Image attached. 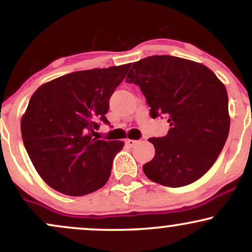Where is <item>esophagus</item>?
<instances>
[{
    "instance_id": "esophagus-1",
    "label": "esophagus",
    "mask_w": 252,
    "mask_h": 252,
    "mask_svg": "<svg viewBox=\"0 0 252 252\" xmlns=\"http://www.w3.org/2000/svg\"><path fill=\"white\" fill-rule=\"evenodd\" d=\"M136 143H137V141H135V140H130V138H128V140H126V144L128 147H134Z\"/></svg>"
}]
</instances>
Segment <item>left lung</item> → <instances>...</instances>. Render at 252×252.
<instances>
[{
    "mask_svg": "<svg viewBox=\"0 0 252 252\" xmlns=\"http://www.w3.org/2000/svg\"><path fill=\"white\" fill-rule=\"evenodd\" d=\"M126 82L140 86L152 118H166L168 134L152 137L155 156L143 164L149 180L182 187L200 179L222 150L230 130L224 84L202 63L153 56L132 63Z\"/></svg>",
    "mask_w": 252,
    "mask_h": 252,
    "instance_id": "1",
    "label": "left lung"
}]
</instances>
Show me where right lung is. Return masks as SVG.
I'll use <instances>...</instances> for the list:
<instances>
[{"instance_id": "add662e5", "label": "right lung", "mask_w": 252, "mask_h": 252, "mask_svg": "<svg viewBox=\"0 0 252 252\" xmlns=\"http://www.w3.org/2000/svg\"><path fill=\"white\" fill-rule=\"evenodd\" d=\"M130 63L77 71L43 84L33 94L21 120V134L42 180L63 194L80 196L102 189L122 141L94 137L115 89Z\"/></svg>"}]
</instances>
